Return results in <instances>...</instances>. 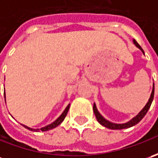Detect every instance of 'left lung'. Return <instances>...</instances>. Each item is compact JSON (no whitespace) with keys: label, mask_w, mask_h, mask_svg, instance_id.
I'll return each instance as SVG.
<instances>
[{"label":"left lung","mask_w":158,"mask_h":158,"mask_svg":"<svg viewBox=\"0 0 158 158\" xmlns=\"http://www.w3.org/2000/svg\"><path fill=\"white\" fill-rule=\"evenodd\" d=\"M134 43H135V45L140 50H142V52L144 53L143 48L140 46V45H139L135 40H134ZM153 98H154V84H153V89H152V92H151V95H150V98H149L148 103L146 104V106H144V108H143L141 112H139V114L136 115L135 118H132L130 121H128V122H127V123H124V124H115V123H112V122L108 121L107 119H106V118H104L100 113H99V112L98 111V109H97L95 104L94 106H93V111H94L95 116H96V118L98 119V121L102 126L106 127L107 128H110V129H124V128H128V127H131L136 125L137 123H139V122L143 119V117L146 115L147 112L149 111V107L151 106V103H152V101H153Z\"/></svg>","instance_id":"obj_1"}]
</instances>
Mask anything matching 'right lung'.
<instances>
[{
	"label": "right lung",
	"instance_id": "right-lung-1",
	"mask_svg": "<svg viewBox=\"0 0 158 158\" xmlns=\"http://www.w3.org/2000/svg\"><path fill=\"white\" fill-rule=\"evenodd\" d=\"M4 98H5V93H4ZM5 101H6V98H5ZM69 105L66 107V109L64 110V112H62V114L59 117V118L55 120V121H53L52 124L48 125V126H46V127H42V128H40V130L41 131H48V130H51V129H52V128H54V127H56L57 126H59V125L60 124L62 121L64 120V118H65V117H66V115H67V113H68V112H69ZM25 128H27V129H30V130L31 131H38L39 129H33V128H30V127H26V126H24V125H23Z\"/></svg>",
	"mask_w": 158,
	"mask_h": 158
}]
</instances>
